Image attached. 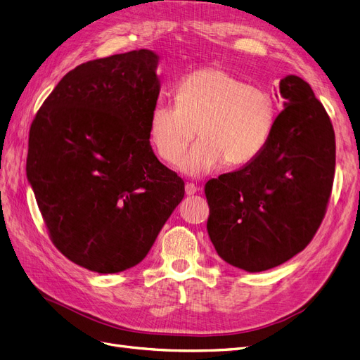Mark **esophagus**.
<instances>
[{
  "label": "esophagus",
  "instance_id": "esophagus-1",
  "mask_svg": "<svg viewBox=\"0 0 360 360\" xmlns=\"http://www.w3.org/2000/svg\"><path fill=\"white\" fill-rule=\"evenodd\" d=\"M198 192V188L195 186L193 183H188L186 184V195H193V193H197Z\"/></svg>",
  "mask_w": 360,
  "mask_h": 360
}]
</instances>
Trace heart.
<instances>
[{"instance_id":"obj_1","label":"heart","mask_w":360,"mask_h":360,"mask_svg":"<svg viewBox=\"0 0 360 360\" xmlns=\"http://www.w3.org/2000/svg\"><path fill=\"white\" fill-rule=\"evenodd\" d=\"M278 117L275 96L248 85L222 68L198 69L180 81L176 105L158 103L150 114L148 139L158 158L177 165L195 132L201 136L181 162L189 176H204L225 162L254 160L271 135Z\"/></svg>"}]
</instances>
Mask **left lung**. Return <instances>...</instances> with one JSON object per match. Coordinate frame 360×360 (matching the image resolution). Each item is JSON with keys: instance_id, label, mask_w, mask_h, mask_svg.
I'll use <instances>...</instances> for the list:
<instances>
[{"instance_id": "1", "label": "left lung", "mask_w": 360, "mask_h": 360, "mask_svg": "<svg viewBox=\"0 0 360 360\" xmlns=\"http://www.w3.org/2000/svg\"><path fill=\"white\" fill-rule=\"evenodd\" d=\"M284 111L263 151L205 183L207 231L219 255L242 270L263 271L309 245L328 210L335 176V132L307 81L279 82Z\"/></svg>"}]
</instances>
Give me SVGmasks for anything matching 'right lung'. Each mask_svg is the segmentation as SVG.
Instances as JSON below:
<instances>
[{
	"instance_id": "add662e5",
	"label": "right lung",
	"mask_w": 360,
	"mask_h": 360,
	"mask_svg": "<svg viewBox=\"0 0 360 360\" xmlns=\"http://www.w3.org/2000/svg\"><path fill=\"white\" fill-rule=\"evenodd\" d=\"M156 68L148 49L82 63L30 127L27 176L51 242L97 274L141 263L184 197L148 139Z\"/></svg>"
}]
</instances>
